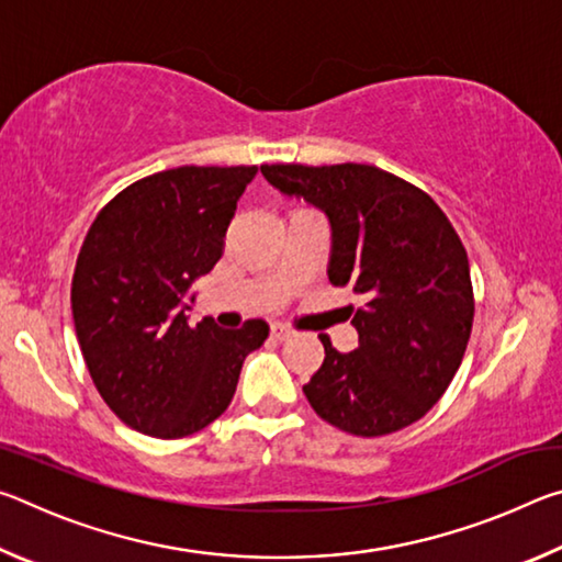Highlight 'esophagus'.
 <instances>
[{"instance_id":"esophagus-1","label":"esophagus","mask_w":562,"mask_h":562,"mask_svg":"<svg viewBox=\"0 0 562 562\" xmlns=\"http://www.w3.org/2000/svg\"><path fill=\"white\" fill-rule=\"evenodd\" d=\"M290 335H292V331H290L288 327H282V325H272V327H270V337H272L274 341H284Z\"/></svg>"}]
</instances>
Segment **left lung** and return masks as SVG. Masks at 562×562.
<instances>
[{
  "label": "left lung",
  "instance_id": "left-lung-1",
  "mask_svg": "<svg viewBox=\"0 0 562 562\" xmlns=\"http://www.w3.org/2000/svg\"><path fill=\"white\" fill-rule=\"evenodd\" d=\"M284 195L329 217V282L364 294L359 347L325 361L302 386L317 416L355 436L422 418L459 372L473 325L469 255L431 195L376 166H260Z\"/></svg>",
  "mask_w": 562,
  "mask_h": 562
}]
</instances>
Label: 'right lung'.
<instances>
[{
    "mask_svg": "<svg viewBox=\"0 0 562 562\" xmlns=\"http://www.w3.org/2000/svg\"><path fill=\"white\" fill-rule=\"evenodd\" d=\"M258 166H180L140 178L101 207L83 237L71 312L83 361L123 424L156 439L205 429L233 402L245 357L270 327L188 325L183 302L223 255ZM193 300V297H190Z\"/></svg>",
    "mask_w": 562,
    "mask_h": 562,
    "instance_id": "1",
    "label": "right lung"
}]
</instances>
